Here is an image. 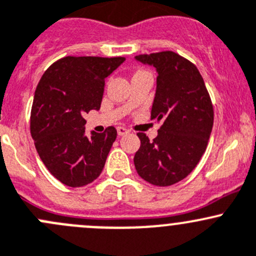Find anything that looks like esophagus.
Instances as JSON below:
<instances>
[{"label": "esophagus", "mask_w": 256, "mask_h": 256, "mask_svg": "<svg viewBox=\"0 0 256 256\" xmlns=\"http://www.w3.org/2000/svg\"><path fill=\"white\" fill-rule=\"evenodd\" d=\"M117 133H118V136H124V134L129 133V130L124 127H118L117 128Z\"/></svg>", "instance_id": "obj_1"}]
</instances>
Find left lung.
Segmentation results:
<instances>
[{
	"label": "left lung",
	"instance_id": "8db88e82",
	"mask_svg": "<svg viewBox=\"0 0 256 256\" xmlns=\"http://www.w3.org/2000/svg\"><path fill=\"white\" fill-rule=\"evenodd\" d=\"M156 70V90L150 118L162 122L158 136L149 140L138 133L140 146L134 166L140 178L168 186L192 173L208 146L214 112L198 68L182 56L166 50L136 56Z\"/></svg>",
	"mask_w": 256,
	"mask_h": 256
}]
</instances>
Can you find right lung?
I'll list each match as a JSON object with an SVG mask.
<instances>
[{"instance_id": "1", "label": "right lung", "mask_w": 256, "mask_h": 256, "mask_svg": "<svg viewBox=\"0 0 256 256\" xmlns=\"http://www.w3.org/2000/svg\"><path fill=\"white\" fill-rule=\"evenodd\" d=\"M124 57H68L48 67L31 110V136L46 168L72 188L100 176L117 138L114 127L86 134L84 113L98 110L104 80Z\"/></svg>"}]
</instances>
